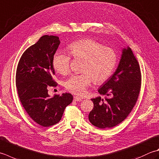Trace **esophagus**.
I'll return each instance as SVG.
<instances>
[{"label":"esophagus","instance_id":"34e87169","mask_svg":"<svg viewBox=\"0 0 159 159\" xmlns=\"http://www.w3.org/2000/svg\"><path fill=\"white\" fill-rule=\"evenodd\" d=\"M74 101H83V99L79 98V97H78V96H74Z\"/></svg>","mask_w":159,"mask_h":159}]
</instances>
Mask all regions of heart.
Instances as JSON below:
<instances>
[{
  "label": "heart",
  "mask_w": 159,
  "mask_h": 159,
  "mask_svg": "<svg viewBox=\"0 0 159 159\" xmlns=\"http://www.w3.org/2000/svg\"><path fill=\"white\" fill-rule=\"evenodd\" d=\"M74 58L83 59L80 67L82 71L74 74L65 83L68 91L79 96L85 94L91 84L103 83L110 78L116 66L117 54L112 48L105 47L94 39L76 40L68 46ZM71 57L63 51H58L52 59V65L58 73L65 75L70 70Z\"/></svg>",
  "instance_id": "1"
}]
</instances>
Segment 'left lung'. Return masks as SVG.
I'll list each match as a JSON object with an SVG mask.
<instances>
[{
	"label": "left lung",
	"mask_w": 159,
	"mask_h": 159,
	"mask_svg": "<svg viewBox=\"0 0 159 159\" xmlns=\"http://www.w3.org/2000/svg\"><path fill=\"white\" fill-rule=\"evenodd\" d=\"M141 73L138 61L129 47L122 55L114 74L98 92L107 97L92 98L94 108L89 120L101 129L111 128L125 120L134 107L141 90Z\"/></svg>",
	"instance_id": "obj_1"
}]
</instances>
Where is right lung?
<instances>
[{
    "instance_id": "1",
    "label": "right lung",
    "mask_w": 159,
    "mask_h": 159,
    "mask_svg": "<svg viewBox=\"0 0 159 159\" xmlns=\"http://www.w3.org/2000/svg\"><path fill=\"white\" fill-rule=\"evenodd\" d=\"M58 36L45 35L24 52L18 62L16 84L21 104L34 122L43 127L61 120L64 110L73 101L70 93L48 94L49 87H57L52 59L60 45Z\"/></svg>"
}]
</instances>
